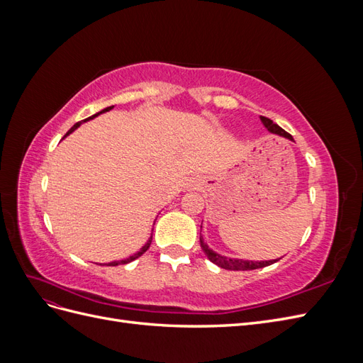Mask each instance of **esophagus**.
<instances>
[{
    "mask_svg": "<svg viewBox=\"0 0 363 363\" xmlns=\"http://www.w3.org/2000/svg\"><path fill=\"white\" fill-rule=\"evenodd\" d=\"M188 186H189V189H196V188H200V186H201V182L200 180H191Z\"/></svg>",
    "mask_w": 363,
    "mask_h": 363,
    "instance_id": "1",
    "label": "esophagus"
}]
</instances>
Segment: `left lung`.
Returning a JSON list of instances; mask_svg holds the SVG:
<instances>
[{
  "mask_svg": "<svg viewBox=\"0 0 363 363\" xmlns=\"http://www.w3.org/2000/svg\"><path fill=\"white\" fill-rule=\"evenodd\" d=\"M262 123L265 124V127L271 131V133H277L280 136H284L292 140V136L288 133V131H284L281 127H279L276 123H272V121L267 116H260ZM200 245H201V250L204 251V255L207 256V259L213 262L215 265L221 267L224 269H228V271H250V269H257V268H263V267H268V265H272V263H276L277 260H265V262H252V260H242V259H228V257H224V256H219L216 255L215 251H212L211 248H208L204 240L200 235Z\"/></svg>",
  "mask_w": 363,
  "mask_h": 363,
  "instance_id": "1",
  "label": "left lung"
}]
</instances>
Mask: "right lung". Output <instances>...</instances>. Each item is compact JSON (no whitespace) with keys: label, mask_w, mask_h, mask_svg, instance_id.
Wrapping results in <instances>:
<instances>
[{"label":"right lung","mask_w":363,"mask_h":363,"mask_svg":"<svg viewBox=\"0 0 363 363\" xmlns=\"http://www.w3.org/2000/svg\"><path fill=\"white\" fill-rule=\"evenodd\" d=\"M113 106H111V107H107V108H104V111H101L100 113H104V112H108V111H111V108H112ZM100 113H96V115H94V116H89V118H86V119H83V121H80V123H77V124H74V127L68 131V133L67 135H65V136H68L69 133H71V131H74L77 127H79L82 123H86V121H89V119H92V118H95V116H98V115H100ZM151 240H152V236L148 239V242L144 245V247H142L138 252H136V255H133V256H130L128 259H125V260H119V262H111V263H106V265H111V267H116V265H124V263H128V262H131V260H135V259H138L139 256H142V255H144V252L150 248V245H151Z\"/></svg>","instance_id":"1"}]
</instances>
